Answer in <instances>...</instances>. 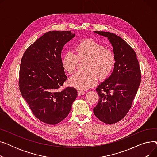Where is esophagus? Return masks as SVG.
<instances>
[{"label": "esophagus", "instance_id": "1", "mask_svg": "<svg viewBox=\"0 0 157 157\" xmlns=\"http://www.w3.org/2000/svg\"><path fill=\"white\" fill-rule=\"evenodd\" d=\"M85 94V92L84 91H83V90H78V95H79V96L83 95H84Z\"/></svg>", "mask_w": 157, "mask_h": 157}]
</instances>
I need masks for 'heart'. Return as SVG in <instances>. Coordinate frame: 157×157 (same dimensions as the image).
<instances>
[{
  "mask_svg": "<svg viewBox=\"0 0 157 157\" xmlns=\"http://www.w3.org/2000/svg\"><path fill=\"white\" fill-rule=\"evenodd\" d=\"M76 53L71 50L66 52L62 59V66L67 74L75 71L78 60H88L85 72H78L69 78V84L79 90L94 86L98 81L108 78L113 72L116 57L113 51L106 49L97 41L86 39L76 46Z\"/></svg>",
  "mask_w": 157,
  "mask_h": 157,
  "instance_id": "b5f03b06",
  "label": "heart"
}]
</instances>
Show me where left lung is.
<instances>
[{
	"label": "left lung",
	"instance_id": "left-lung-1",
	"mask_svg": "<svg viewBox=\"0 0 157 157\" xmlns=\"http://www.w3.org/2000/svg\"><path fill=\"white\" fill-rule=\"evenodd\" d=\"M107 37L116 57L113 72L96 88L99 98L94 108L95 117L106 124H114L124 118L141 83V69L136 53L121 37L113 33L94 31Z\"/></svg>",
	"mask_w": 157,
	"mask_h": 157
}]
</instances>
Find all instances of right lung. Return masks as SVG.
<instances>
[{"instance_id": "1", "label": "right lung", "mask_w": 157, "mask_h": 157, "mask_svg": "<svg viewBox=\"0 0 157 157\" xmlns=\"http://www.w3.org/2000/svg\"><path fill=\"white\" fill-rule=\"evenodd\" d=\"M75 36L71 31H49L32 44L21 60L19 87L34 116L49 125L67 117L78 96L72 87L59 90L67 79L62 50Z\"/></svg>"}]
</instances>
